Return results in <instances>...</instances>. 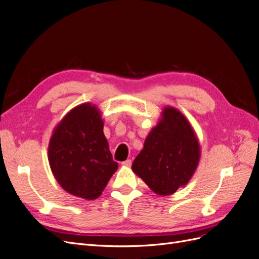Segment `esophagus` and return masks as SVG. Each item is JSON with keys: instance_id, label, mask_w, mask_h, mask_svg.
<instances>
[{"instance_id": "esophagus-1", "label": "esophagus", "mask_w": 259, "mask_h": 259, "mask_svg": "<svg viewBox=\"0 0 259 259\" xmlns=\"http://www.w3.org/2000/svg\"><path fill=\"white\" fill-rule=\"evenodd\" d=\"M122 165H124V166H131L132 165V160H126V161H124V162H122Z\"/></svg>"}]
</instances>
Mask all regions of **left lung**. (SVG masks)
Segmentation results:
<instances>
[{
  "label": "left lung",
  "mask_w": 259,
  "mask_h": 259,
  "mask_svg": "<svg viewBox=\"0 0 259 259\" xmlns=\"http://www.w3.org/2000/svg\"><path fill=\"white\" fill-rule=\"evenodd\" d=\"M200 144L185 115L173 107L147 136L132 169L159 195H169L186 186L197 169Z\"/></svg>",
  "instance_id": "1"
}]
</instances>
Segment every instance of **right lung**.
<instances>
[{
    "mask_svg": "<svg viewBox=\"0 0 259 259\" xmlns=\"http://www.w3.org/2000/svg\"><path fill=\"white\" fill-rule=\"evenodd\" d=\"M49 161L55 178L70 194L95 200L103 193L117 163L98 108L82 104L66 114L51 137Z\"/></svg>",
    "mask_w": 259,
    "mask_h": 259,
    "instance_id": "right-lung-1",
    "label": "right lung"
}]
</instances>
